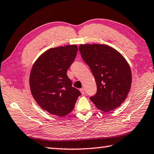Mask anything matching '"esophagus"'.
<instances>
[{
  "instance_id": "esophagus-1",
  "label": "esophagus",
  "mask_w": 154,
  "mask_h": 154,
  "mask_svg": "<svg viewBox=\"0 0 154 154\" xmlns=\"http://www.w3.org/2000/svg\"><path fill=\"white\" fill-rule=\"evenodd\" d=\"M80 92H81L82 95H85V89H84V88H80Z\"/></svg>"
}]
</instances>
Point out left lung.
<instances>
[{"label":"left lung","instance_id":"1","mask_svg":"<svg viewBox=\"0 0 154 154\" xmlns=\"http://www.w3.org/2000/svg\"><path fill=\"white\" fill-rule=\"evenodd\" d=\"M79 51L96 81L97 93L91 97V101L103 112L120 106L132 82L130 66L125 57L106 45H80Z\"/></svg>","mask_w":154,"mask_h":154}]
</instances>
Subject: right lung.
<instances>
[{"mask_svg":"<svg viewBox=\"0 0 154 154\" xmlns=\"http://www.w3.org/2000/svg\"><path fill=\"white\" fill-rule=\"evenodd\" d=\"M77 52L76 45L51 48L32 66L29 75L32 95L41 108L51 114L60 117L68 114L81 95L67 75Z\"/></svg>","mask_w":154,"mask_h":154,"instance_id":"right-lung-1","label":"right lung"}]
</instances>
